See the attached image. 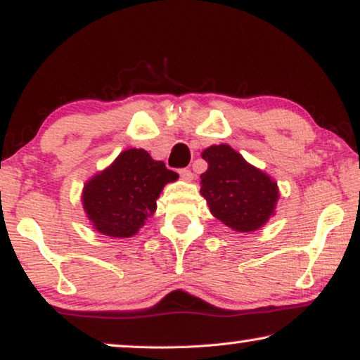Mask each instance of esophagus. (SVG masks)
I'll list each match as a JSON object with an SVG mask.
<instances>
[{"label": "esophagus", "instance_id": "34e87169", "mask_svg": "<svg viewBox=\"0 0 360 360\" xmlns=\"http://www.w3.org/2000/svg\"><path fill=\"white\" fill-rule=\"evenodd\" d=\"M178 173H179L181 178L184 179V181H187V182H191V181L193 179V173H192L191 169H188V168H181Z\"/></svg>", "mask_w": 360, "mask_h": 360}]
</instances>
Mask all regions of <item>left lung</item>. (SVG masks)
Returning <instances> with one entry per match:
<instances>
[{
    "mask_svg": "<svg viewBox=\"0 0 360 360\" xmlns=\"http://www.w3.org/2000/svg\"><path fill=\"white\" fill-rule=\"evenodd\" d=\"M202 157L208 169L202 178V195L212 216L236 231L260 229L275 212L276 182L227 144L211 146Z\"/></svg>",
    "mask_w": 360,
    "mask_h": 360,
    "instance_id": "8db88e82",
    "label": "left lung"
}]
</instances>
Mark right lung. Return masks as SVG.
Listing matches in <instances>:
<instances>
[{"label":"right lung","instance_id":"obj_1","mask_svg":"<svg viewBox=\"0 0 360 360\" xmlns=\"http://www.w3.org/2000/svg\"><path fill=\"white\" fill-rule=\"evenodd\" d=\"M178 178L144 149H129L85 184L84 210L103 235L129 238L154 214L163 186Z\"/></svg>","mask_w":360,"mask_h":360}]
</instances>
